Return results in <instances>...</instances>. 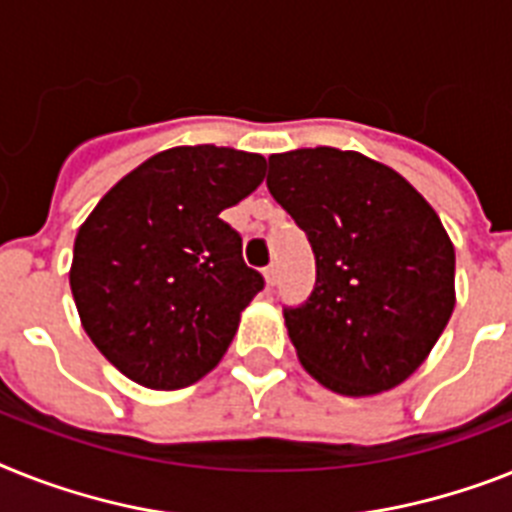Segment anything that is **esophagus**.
I'll use <instances>...</instances> for the list:
<instances>
[{
	"instance_id": "esophagus-1",
	"label": "esophagus",
	"mask_w": 512,
	"mask_h": 512,
	"mask_svg": "<svg viewBox=\"0 0 512 512\" xmlns=\"http://www.w3.org/2000/svg\"><path fill=\"white\" fill-rule=\"evenodd\" d=\"M264 280H266V285L272 287L274 282H277V264H269L264 269Z\"/></svg>"
}]
</instances>
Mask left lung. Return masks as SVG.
Returning a JSON list of instances; mask_svg holds the SVG:
<instances>
[{"instance_id":"obj_1","label":"left lung","mask_w":512,"mask_h":512,"mask_svg":"<svg viewBox=\"0 0 512 512\" xmlns=\"http://www.w3.org/2000/svg\"><path fill=\"white\" fill-rule=\"evenodd\" d=\"M266 188L306 232L316 285L285 306L303 369L340 395L398 387L455 308V248L403 175L358 151L269 156Z\"/></svg>"}]
</instances>
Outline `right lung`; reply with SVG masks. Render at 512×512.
I'll list each match as a JSON object with an SVG mask.
<instances>
[{
    "label": "right lung",
    "instance_id": "add662e5",
    "mask_svg": "<svg viewBox=\"0 0 512 512\" xmlns=\"http://www.w3.org/2000/svg\"><path fill=\"white\" fill-rule=\"evenodd\" d=\"M264 175L261 154L177 146L122 177L80 225L75 306L125 377L180 390L222 361L264 277L243 261V240L219 214Z\"/></svg>",
    "mask_w": 512,
    "mask_h": 512
}]
</instances>
